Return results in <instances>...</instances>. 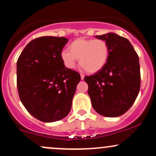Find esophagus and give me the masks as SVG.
<instances>
[{
  "mask_svg": "<svg viewBox=\"0 0 156 156\" xmlns=\"http://www.w3.org/2000/svg\"><path fill=\"white\" fill-rule=\"evenodd\" d=\"M80 78H81V80H83V78H84V75L83 74H80Z\"/></svg>",
  "mask_w": 156,
  "mask_h": 156,
  "instance_id": "34e87169",
  "label": "esophagus"
}]
</instances>
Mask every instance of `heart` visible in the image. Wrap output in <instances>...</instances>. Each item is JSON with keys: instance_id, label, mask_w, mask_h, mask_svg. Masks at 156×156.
<instances>
[{"instance_id": "heart-1", "label": "heart", "mask_w": 156, "mask_h": 156, "mask_svg": "<svg viewBox=\"0 0 156 156\" xmlns=\"http://www.w3.org/2000/svg\"><path fill=\"white\" fill-rule=\"evenodd\" d=\"M69 51H63L61 58L66 67L73 69L78 59L82 67L89 73L101 70L108 62L110 48L103 39L79 38L69 45Z\"/></svg>"}]
</instances>
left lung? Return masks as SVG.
Masks as SVG:
<instances>
[{"instance_id":"left-lung-1","label":"left lung","mask_w":156,"mask_h":156,"mask_svg":"<svg viewBox=\"0 0 156 156\" xmlns=\"http://www.w3.org/2000/svg\"><path fill=\"white\" fill-rule=\"evenodd\" d=\"M96 37L108 42L109 58L101 70L84 80L94 110L107 117H119L132 106L140 90L139 56L125 37L114 33Z\"/></svg>"}]
</instances>
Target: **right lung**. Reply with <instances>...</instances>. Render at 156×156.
Instances as JSON below:
<instances>
[{"instance_id": "1", "label": "right lung", "mask_w": 156, "mask_h": 156, "mask_svg": "<svg viewBox=\"0 0 156 156\" xmlns=\"http://www.w3.org/2000/svg\"><path fill=\"white\" fill-rule=\"evenodd\" d=\"M68 39L41 37L29 42L17 62L20 99L39 120L52 122L63 119L72 107L80 74L65 67L61 53Z\"/></svg>"}]
</instances>
